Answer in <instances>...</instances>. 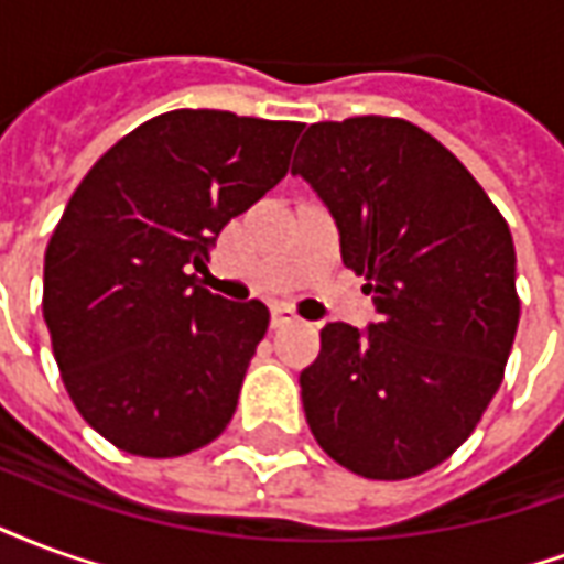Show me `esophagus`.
Instances as JSON below:
<instances>
[{
	"instance_id": "34e87169",
	"label": "esophagus",
	"mask_w": 564,
	"mask_h": 564,
	"mask_svg": "<svg viewBox=\"0 0 564 564\" xmlns=\"http://www.w3.org/2000/svg\"><path fill=\"white\" fill-rule=\"evenodd\" d=\"M293 323H299V314H295L293 307H286V305L271 307V326H274V329L293 326Z\"/></svg>"
}]
</instances>
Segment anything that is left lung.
Segmentation results:
<instances>
[{"label":"left lung","instance_id":"left-lung-1","mask_svg":"<svg viewBox=\"0 0 564 564\" xmlns=\"http://www.w3.org/2000/svg\"><path fill=\"white\" fill-rule=\"evenodd\" d=\"M302 174L366 274L378 323H326L302 371L317 444L347 471L404 480L462 447L505 378L517 323V253L484 186L399 117L314 123Z\"/></svg>","mask_w":564,"mask_h":564}]
</instances>
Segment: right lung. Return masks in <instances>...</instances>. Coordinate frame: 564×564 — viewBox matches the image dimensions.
<instances>
[{
    "label": "right lung",
    "mask_w": 564,
    "mask_h": 564,
    "mask_svg": "<svg viewBox=\"0 0 564 564\" xmlns=\"http://www.w3.org/2000/svg\"><path fill=\"white\" fill-rule=\"evenodd\" d=\"M302 123L181 108L132 129L68 198L44 253V323L78 414L172 459L229 425L269 329L198 283L223 226L290 169Z\"/></svg>",
    "instance_id": "obj_1"
}]
</instances>
